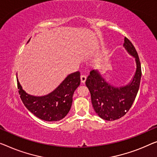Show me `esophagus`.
Wrapping results in <instances>:
<instances>
[{"instance_id":"esophagus-1","label":"esophagus","mask_w":157,"mask_h":157,"mask_svg":"<svg viewBox=\"0 0 157 157\" xmlns=\"http://www.w3.org/2000/svg\"><path fill=\"white\" fill-rule=\"evenodd\" d=\"M80 78H81L82 83H85V81H86V77L85 75H82Z\"/></svg>"}]
</instances>
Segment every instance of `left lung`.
Returning <instances> with one entry per match:
<instances>
[{
    "label": "left lung",
    "instance_id": "1",
    "mask_svg": "<svg viewBox=\"0 0 157 157\" xmlns=\"http://www.w3.org/2000/svg\"><path fill=\"white\" fill-rule=\"evenodd\" d=\"M124 41V47L135 58L137 64L136 72L129 85L120 88L114 87L94 70L90 71L86 79L94 109L106 121H114L125 115L132 106L139 90L142 76L139 56L135 46L127 37H125Z\"/></svg>",
    "mask_w": 157,
    "mask_h": 157
}]
</instances>
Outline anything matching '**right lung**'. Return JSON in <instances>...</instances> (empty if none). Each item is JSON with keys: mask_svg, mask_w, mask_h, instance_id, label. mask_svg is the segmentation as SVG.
Instances as JSON below:
<instances>
[{"mask_svg": "<svg viewBox=\"0 0 157 157\" xmlns=\"http://www.w3.org/2000/svg\"><path fill=\"white\" fill-rule=\"evenodd\" d=\"M18 92L21 100L29 111L46 121L61 120L71 108L72 95L80 84V72L69 75L56 90L44 97H34L22 90L17 79Z\"/></svg>", "mask_w": 157, "mask_h": 157, "instance_id": "1", "label": "right lung"}]
</instances>
